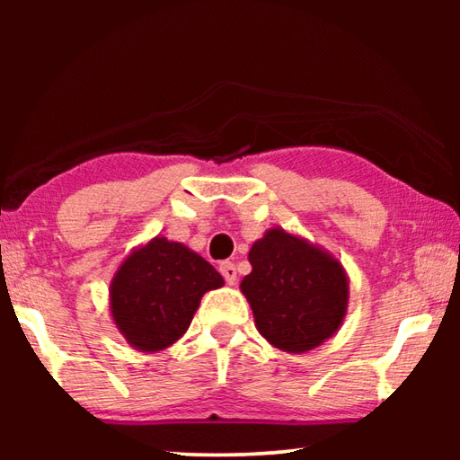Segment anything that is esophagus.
Wrapping results in <instances>:
<instances>
[{"label": "esophagus", "instance_id": "esophagus-1", "mask_svg": "<svg viewBox=\"0 0 460 460\" xmlns=\"http://www.w3.org/2000/svg\"><path fill=\"white\" fill-rule=\"evenodd\" d=\"M219 271L223 274L225 282H227L229 286H235V282H237V268H235V263L223 261L221 266H219Z\"/></svg>", "mask_w": 460, "mask_h": 460}]
</instances>
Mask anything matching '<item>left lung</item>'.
I'll list each match as a JSON object with an SVG mask.
<instances>
[{
  "instance_id": "1",
  "label": "left lung",
  "mask_w": 460,
  "mask_h": 460,
  "mask_svg": "<svg viewBox=\"0 0 460 460\" xmlns=\"http://www.w3.org/2000/svg\"><path fill=\"white\" fill-rule=\"evenodd\" d=\"M252 274L241 294L271 347L306 353L339 331L349 308V276L324 247L271 227L249 249Z\"/></svg>"
}]
</instances>
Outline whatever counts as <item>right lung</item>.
<instances>
[{
    "mask_svg": "<svg viewBox=\"0 0 460 460\" xmlns=\"http://www.w3.org/2000/svg\"><path fill=\"white\" fill-rule=\"evenodd\" d=\"M225 284L197 252L155 235L123 258L109 284V313L137 351L158 353L184 337L200 298Z\"/></svg>",
    "mask_w": 460,
    "mask_h": 460,
    "instance_id": "right-lung-1",
    "label": "right lung"
}]
</instances>
